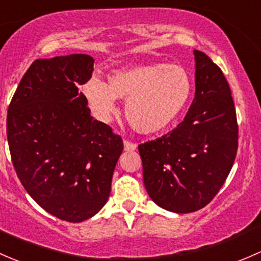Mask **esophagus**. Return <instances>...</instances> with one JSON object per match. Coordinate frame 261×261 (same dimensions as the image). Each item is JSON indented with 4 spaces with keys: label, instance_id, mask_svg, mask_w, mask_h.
Instances as JSON below:
<instances>
[{
    "label": "esophagus",
    "instance_id": "34e87169",
    "mask_svg": "<svg viewBox=\"0 0 261 261\" xmlns=\"http://www.w3.org/2000/svg\"><path fill=\"white\" fill-rule=\"evenodd\" d=\"M123 143H124V149L125 150H136L137 149V144L136 143H132V142L127 141V139H125V141L123 142Z\"/></svg>",
    "mask_w": 261,
    "mask_h": 261
}]
</instances>
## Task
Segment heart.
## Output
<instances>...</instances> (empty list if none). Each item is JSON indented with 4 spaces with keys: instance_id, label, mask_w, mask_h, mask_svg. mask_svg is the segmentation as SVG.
Returning <instances> with one entry per match:
<instances>
[{
    "instance_id": "1",
    "label": "heart",
    "mask_w": 261,
    "mask_h": 261,
    "mask_svg": "<svg viewBox=\"0 0 261 261\" xmlns=\"http://www.w3.org/2000/svg\"><path fill=\"white\" fill-rule=\"evenodd\" d=\"M193 84L189 70L178 64H149L114 71L108 83L90 77L83 94L100 120L117 111L115 99L125 101V117L134 130L154 134L168 128L189 103Z\"/></svg>"
}]
</instances>
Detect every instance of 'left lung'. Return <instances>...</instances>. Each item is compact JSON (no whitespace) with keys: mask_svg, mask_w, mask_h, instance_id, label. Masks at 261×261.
Returning a JSON list of instances; mask_svg holds the SVG:
<instances>
[{"mask_svg":"<svg viewBox=\"0 0 261 261\" xmlns=\"http://www.w3.org/2000/svg\"><path fill=\"white\" fill-rule=\"evenodd\" d=\"M193 54L196 91L184 122L138 146L149 197L177 214L197 211L211 202L238 152L239 128L229 83L205 53Z\"/></svg>","mask_w":261,"mask_h":261,"instance_id":"obj_1","label":"left lung"}]
</instances>
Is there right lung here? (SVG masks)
<instances>
[{
	"mask_svg": "<svg viewBox=\"0 0 261 261\" xmlns=\"http://www.w3.org/2000/svg\"><path fill=\"white\" fill-rule=\"evenodd\" d=\"M85 54L37 59L7 112L11 160L29 195L53 216L82 222L111 193L123 150L120 136L93 119L80 85L93 74Z\"/></svg>",
	"mask_w": 261,
	"mask_h": 261,
	"instance_id": "obj_1",
	"label": "right lung"
}]
</instances>
